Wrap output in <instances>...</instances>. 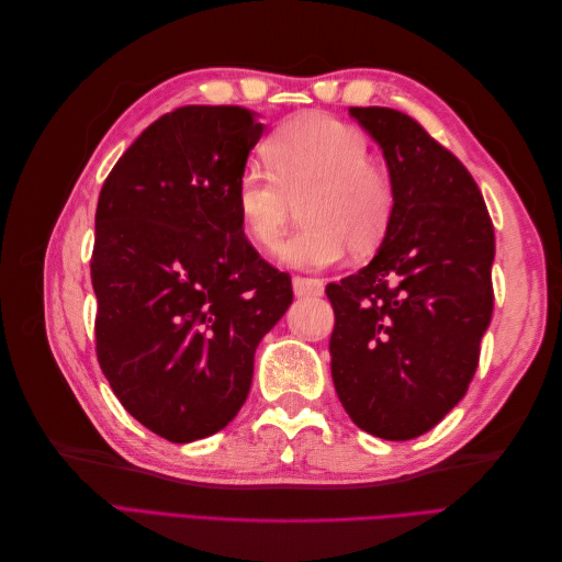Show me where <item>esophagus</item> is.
<instances>
[{
    "label": "esophagus",
    "mask_w": 562,
    "mask_h": 562,
    "mask_svg": "<svg viewBox=\"0 0 562 562\" xmlns=\"http://www.w3.org/2000/svg\"><path fill=\"white\" fill-rule=\"evenodd\" d=\"M293 293H295V297L321 295V293H323V281H321V279L295 277V279H293Z\"/></svg>",
    "instance_id": "1"
}]
</instances>
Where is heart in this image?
Returning <instances> with one entry per match:
<instances>
[{
  "label": "heart",
  "mask_w": 562,
  "mask_h": 562,
  "mask_svg": "<svg viewBox=\"0 0 562 562\" xmlns=\"http://www.w3.org/2000/svg\"><path fill=\"white\" fill-rule=\"evenodd\" d=\"M265 157L244 164L234 203L248 239L277 246L295 203L304 199V227L279 246L285 267L323 269L375 250L394 217V187L368 161V138L335 116L307 112L279 126L265 143Z\"/></svg>",
  "instance_id": "b5f03b06"
}]
</instances>
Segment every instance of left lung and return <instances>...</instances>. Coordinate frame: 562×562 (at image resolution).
Segmentation results:
<instances>
[{
  "label": "left lung",
  "instance_id": "left-lung-1",
  "mask_svg": "<svg viewBox=\"0 0 562 562\" xmlns=\"http://www.w3.org/2000/svg\"><path fill=\"white\" fill-rule=\"evenodd\" d=\"M382 147L394 217L361 271L330 283V372L356 427L411 440L464 398L492 318L495 229L452 151L413 116L349 108Z\"/></svg>",
  "mask_w": 562,
  "mask_h": 562
}]
</instances>
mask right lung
Wrapping results in <instances>:
<instances>
[{"label":"right lung","mask_w":562,"mask_h":562,"mask_svg":"<svg viewBox=\"0 0 562 562\" xmlns=\"http://www.w3.org/2000/svg\"><path fill=\"white\" fill-rule=\"evenodd\" d=\"M260 114L190 105L147 126L98 196L95 349L114 396L171 443L241 411L260 339L293 302L241 234L234 184Z\"/></svg>","instance_id":"add662e5"}]
</instances>
